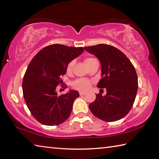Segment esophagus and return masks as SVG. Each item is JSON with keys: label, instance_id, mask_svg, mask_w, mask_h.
<instances>
[{"label": "esophagus", "instance_id": "esophagus-1", "mask_svg": "<svg viewBox=\"0 0 159 159\" xmlns=\"http://www.w3.org/2000/svg\"><path fill=\"white\" fill-rule=\"evenodd\" d=\"M85 92H83V91H80L79 92L80 95H85Z\"/></svg>", "mask_w": 159, "mask_h": 159}]
</instances>
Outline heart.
<instances>
[{"mask_svg": "<svg viewBox=\"0 0 159 159\" xmlns=\"http://www.w3.org/2000/svg\"><path fill=\"white\" fill-rule=\"evenodd\" d=\"M96 61L95 58L93 57H86L85 59V63L86 64L88 67H89L91 64H92L94 61ZM74 65V61H71L70 62L67 64L66 66V72L68 74H70L72 71L73 67ZM91 81L89 79H79L75 80V81L72 83V85L75 88L79 90H87L90 88L91 85Z\"/></svg>", "mask_w": 159, "mask_h": 159, "instance_id": "obj_1", "label": "heart"}]
</instances>
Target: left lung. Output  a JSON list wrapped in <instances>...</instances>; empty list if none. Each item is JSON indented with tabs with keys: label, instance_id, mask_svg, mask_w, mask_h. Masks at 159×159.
<instances>
[{
	"label": "left lung",
	"instance_id": "obj_1",
	"mask_svg": "<svg viewBox=\"0 0 159 159\" xmlns=\"http://www.w3.org/2000/svg\"><path fill=\"white\" fill-rule=\"evenodd\" d=\"M100 61L102 79L98 87L106 88L107 95L99 93L90 104L94 116L104 121H116L125 117L133 107L138 80L135 69L124 53L107 44L85 47Z\"/></svg>",
	"mask_w": 159,
	"mask_h": 159
}]
</instances>
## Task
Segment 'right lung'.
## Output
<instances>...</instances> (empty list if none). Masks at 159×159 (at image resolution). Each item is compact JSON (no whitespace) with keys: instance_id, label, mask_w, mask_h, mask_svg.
I'll use <instances>...</instances> for the list:
<instances>
[{"instance_id":"1","label":"right lung","mask_w":159,"mask_h":159,"mask_svg":"<svg viewBox=\"0 0 159 159\" xmlns=\"http://www.w3.org/2000/svg\"><path fill=\"white\" fill-rule=\"evenodd\" d=\"M83 47L53 44L43 48L32 59L22 81L23 95L29 111L38 121L45 125H57L65 121L72 111L76 90L60 96L56 88L63 81L70 61L81 54Z\"/></svg>"}]
</instances>
